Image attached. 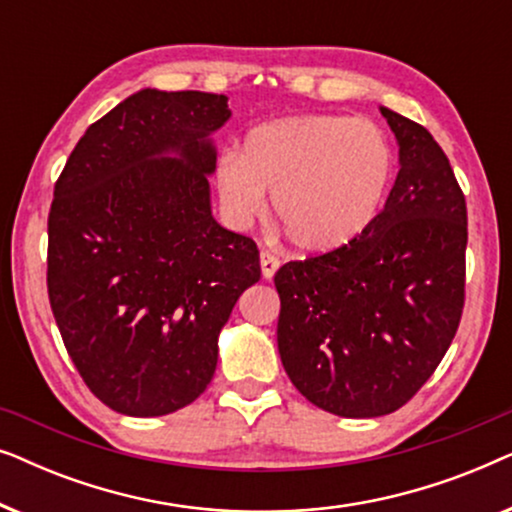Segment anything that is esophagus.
<instances>
[{
    "instance_id": "esophagus-1",
    "label": "esophagus",
    "mask_w": 512,
    "mask_h": 512,
    "mask_svg": "<svg viewBox=\"0 0 512 512\" xmlns=\"http://www.w3.org/2000/svg\"><path fill=\"white\" fill-rule=\"evenodd\" d=\"M277 268H279V258L272 256L270 251H263V254H261V272H263V279H272V277H275Z\"/></svg>"
}]
</instances>
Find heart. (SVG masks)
I'll return each mask as SVG.
<instances>
[{
  "instance_id": "b5f03b06",
  "label": "heart",
  "mask_w": 512,
  "mask_h": 512,
  "mask_svg": "<svg viewBox=\"0 0 512 512\" xmlns=\"http://www.w3.org/2000/svg\"><path fill=\"white\" fill-rule=\"evenodd\" d=\"M394 153L382 128L363 118L303 114L249 132L242 153L216 163V191L235 226L265 209L303 254H328L366 230L387 195Z\"/></svg>"
}]
</instances>
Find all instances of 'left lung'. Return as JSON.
Segmentation results:
<instances>
[{"label":"left lung","mask_w":512,"mask_h":512,"mask_svg":"<svg viewBox=\"0 0 512 512\" xmlns=\"http://www.w3.org/2000/svg\"><path fill=\"white\" fill-rule=\"evenodd\" d=\"M380 111L401 165L384 209L345 247L275 275L286 375L317 408L354 419L408 403L438 368L464 310V193L429 130Z\"/></svg>","instance_id":"obj_1"}]
</instances>
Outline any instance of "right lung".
<instances>
[{"mask_svg":"<svg viewBox=\"0 0 512 512\" xmlns=\"http://www.w3.org/2000/svg\"><path fill=\"white\" fill-rule=\"evenodd\" d=\"M228 97L144 88L74 146L48 214V298L88 389L160 417L212 382L219 333L261 279L258 249L212 216V135Z\"/></svg>","mask_w":512,"mask_h":512,"instance_id":"obj_1","label":"right lung"}]
</instances>
